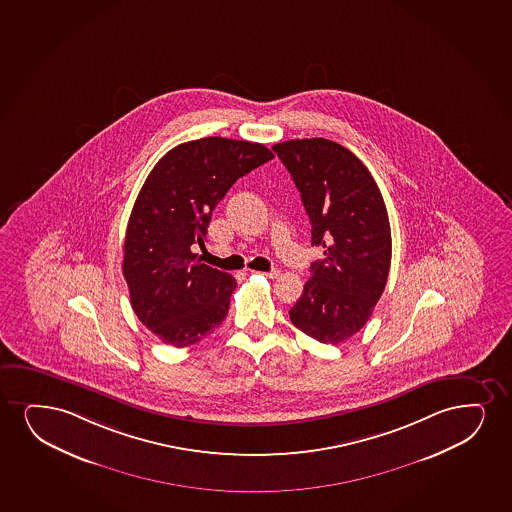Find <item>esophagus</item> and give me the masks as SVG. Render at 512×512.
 <instances>
[{"instance_id": "obj_1", "label": "esophagus", "mask_w": 512, "mask_h": 512, "mask_svg": "<svg viewBox=\"0 0 512 512\" xmlns=\"http://www.w3.org/2000/svg\"><path fill=\"white\" fill-rule=\"evenodd\" d=\"M261 275H265L268 279H279L280 272L279 270H270V272L261 273Z\"/></svg>"}]
</instances>
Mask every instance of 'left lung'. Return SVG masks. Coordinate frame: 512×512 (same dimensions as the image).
I'll list each match as a JSON object with an SVG mask.
<instances>
[{
  "mask_svg": "<svg viewBox=\"0 0 512 512\" xmlns=\"http://www.w3.org/2000/svg\"><path fill=\"white\" fill-rule=\"evenodd\" d=\"M272 149L301 192L311 246L324 247L289 317L320 343H343L367 324L388 280L391 228L381 190L339 143L306 138Z\"/></svg>",
  "mask_w": 512,
  "mask_h": 512,
  "instance_id": "left-lung-1",
  "label": "left lung"
}]
</instances>
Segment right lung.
<instances>
[{
  "instance_id": "1",
  "label": "right lung",
  "mask_w": 512,
  "mask_h": 512,
  "mask_svg": "<svg viewBox=\"0 0 512 512\" xmlns=\"http://www.w3.org/2000/svg\"><path fill=\"white\" fill-rule=\"evenodd\" d=\"M273 159L261 143L207 136L162 156L124 237L123 275L136 317L162 343H199L227 317L235 279L195 261L216 204L240 176Z\"/></svg>"
}]
</instances>
